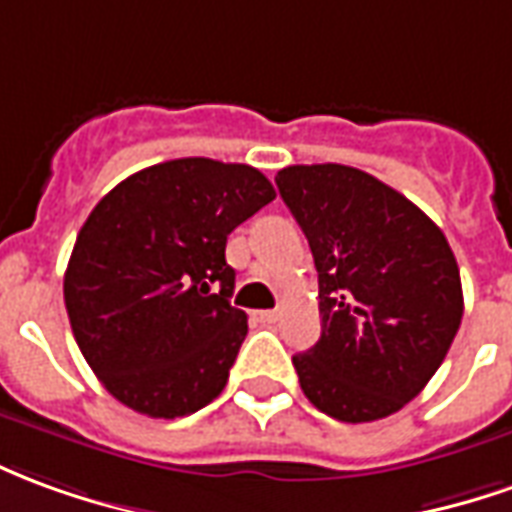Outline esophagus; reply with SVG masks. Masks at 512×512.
I'll use <instances>...</instances> for the list:
<instances>
[{
  "label": "esophagus",
  "mask_w": 512,
  "mask_h": 512,
  "mask_svg": "<svg viewBox=\"0 0 512 512\" xmlns=\"http://www.w3.org/2000/svg\"><path fill=\"white\" fill-rule=\"evenodd\" d=\"M253 320H256V322H275V320H278V311H253Z\"/></svg>",
  "instance_id": "34e87169"
}]
</instances>
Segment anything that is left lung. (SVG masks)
Masks as SVG:
<instances>
[{
  "label": "left lung",
  "mask_w": 512,
  "mask_h": 512,
  "mask_svg": "<svg viewBox=\"0 0 512 512\" xmlns=\"http://www.w3.org/2000/svg\"><path fill=\"white\" fill-rule=\"evenodd\" d=\"M275 184L320 278V342L292 358L300 389L339 422L397 413L436 375L463 317L444 231L358 168L289 165Z\"/></svg>",
  "instance_id": "8db88e82"
}]
</instances>
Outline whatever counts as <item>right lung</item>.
Segmentation results:
<instances>
[{"instance_id": "right-lung-1", "label": "right lung", "mask_w": 512, "mask_h": 512, "mask_svg": "<svg viewBox=\"0 0 512 512\" xmlns=\"http://www.w3.org/2000/svg\"><path fill=\"white\" fill-rule=\"evenodd\" d=\"M273 198L250 165L187 157L134 173L96 204L63 295L76 344L115 400L176 419L226 389L248 333L228 300L226 239Z\"/></svg>"}]
</instances>
